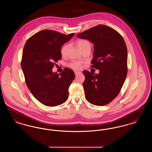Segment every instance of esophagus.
I'll return each instance as SVG.
<instances>
[{"label": "esophagus", "instance_id": "obj_1", "mask_svg": "<svg viewBox=\"0 0 152 152\" xmlns=\"http://www.w3.org/2000/svg\"><path fill=\"white\" fill-rule=\"evenodd\" d=\"M80 73H81V72L79 71H75V74L76 76H77L78 75H79Z\"/></svg>", "mask_w": 152, "mask_h": 152}]
</instances>
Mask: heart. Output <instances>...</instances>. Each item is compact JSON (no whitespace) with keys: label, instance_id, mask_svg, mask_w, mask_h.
I'll return each mask as SVG.
<instances>
[{"label":"heart","instance_id":"obj_1","mask_svg":"<svg viewBox=\"0 0 152 152\" xmlns=\"http://www.w3.org/2000/svg\"><path fill=\"white\" fill-rule=\"evenodd\" d=\"M76 45L77 46V47L80 49V50L81 51L83 50H84V48H86L87 47H91V44L89 43V41H88L87 40H84V39H81V40H78L76 42ZM69 48V45L68 44H65L64 45L60 50L61 52V55L62 56H65L67 50ZM70 66L71 68H72L73 69H80L81 68L82 65L79 62H73L71 63L70 64Z\"/></svg>","mask_w":152,"mask_h":152}]
</instances>
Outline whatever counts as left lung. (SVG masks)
I'll return each instance as SVG.
<instances>
[{"instance_id":"1","label":"left lung","mask_w":152,"mask_h":152,"mask_svg":"<svg viewBox=\"0 0 152 152\" xmlns=\"http://www.w3.org/2000/svg\"><path fill=\"white\" fill-rule=\"evenodd\" d=\"M94 45L92 67L99 69L94 75L84 71L83 87L87 101L103 106L120 93L127 75L128 51L122 36L116 30L99 24L77 35Z\"/></svg>"}]
</instances>
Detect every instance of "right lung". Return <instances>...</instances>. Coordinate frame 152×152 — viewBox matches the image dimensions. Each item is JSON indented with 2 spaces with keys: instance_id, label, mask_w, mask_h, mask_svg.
Returning a JSON list of instances; mask_svg holds the SVG:
<instances>
[{
  "instance_id": "1",
  "label": "right lung",
  "mask_w": 152,
  "mask_h": 152,
  "mask_svg": "<svg viewBox=\"0 0 152 152\" xmlns=\"http://www.w3.org/2000/svg\"><path fill=\"white\" fill-rule=\"evenodd\" d=\"M74 34L65 35L44 29L31 36L24 47L21 66L27 86L36 99L46 106H58L68 98V88L75 73L66 68L58 74L53 72L52 68L55 62L61 59L62 45Z\"/></svg>"
}]
</instances>
